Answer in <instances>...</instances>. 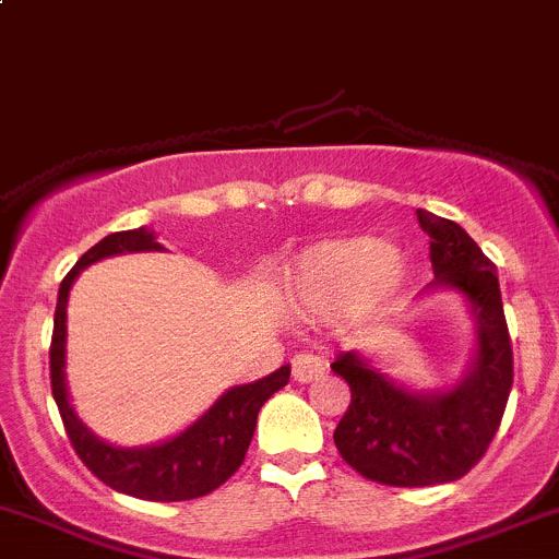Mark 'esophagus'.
<instances>
[{"mask_svg": "<svg viewBox=\"0 0 559 559\" xmlns=\"http://www.w3.org/2000/svg\"><path fill=\"white\" fill-rule=\"evenodd\" d=\"M326 370V362H323L318 354H296L294 356V379L299 384H310L318 376Z\"/></svg>", "mask_w": 559, "mask_h": 559, "instance_id": "esophagus-1", "label": "esophagus"}]
</instances>
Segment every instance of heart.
<instances>
[{"instance_id":"1","label":"heart","mask_w":559,"mask_h":559,"mask_svg":"<svg viewBox=\"0 0 559 559\" xmlns=\"http://www.w3.org/2000/svg\"><path fill=\"white\" fill-rule=\"evenodd\" d=\"M401 258L376 238L323 241L307 249L294 269V288L316 310H379L403 285Z\"/></svg>"}]
</instances>
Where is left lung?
Wrapping results in <instances>:
<instances>
[{
	"label": "left lung",
	"instance_id": "1",
	"mask_svg": "<svg viewBox=\"0 0 559 559\" xmlns=\"http://www.w3.org/2000/svg\"><path fill=\"white\" fill-rule=\"evenodd\" d=\"M430 238V288H453L469 301L477 350L459 384L412 392L373 368L368 356L340 350L332 370L348 381V412L334 444L348 466L384 486H436L464 477L486 455L513 386V348L497 269L455 222L417 209Z\"/></svg>",
	"mask_w": 559,
	"mask_h": 559
}]
</instances>
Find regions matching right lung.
<instances>
[{"label": "right lung", "mask_w": 559, "mask_h": 559, "mask_svg": "<svg viewBox=\"0 0 559 559\" xmlns=\"http://www.w3.org/2000/svg\"><path fill=\"white\" fill-rule=\"evenodd\" d=\"M164 249L147 227L111 233L100 238L93 249L76 260L66 274L57 294L55 334H51L49 368L51 392L60 408L62 425L68 430L73 450L82 464L106 483L109 488L147 502H183L197 499L219 488L243 464L249 442H252L258 412L276 390H283L290 379V365H283L265 379L227 390L203 417L180 430L167 442L147 444V448H115L93 436V430L76 417L68 397L66 384V307L73 280L79 271L93 265L95 260L111 258L123 252H153Z\"/></svg>", "instance_id": "obj_1"}]
</instances>
